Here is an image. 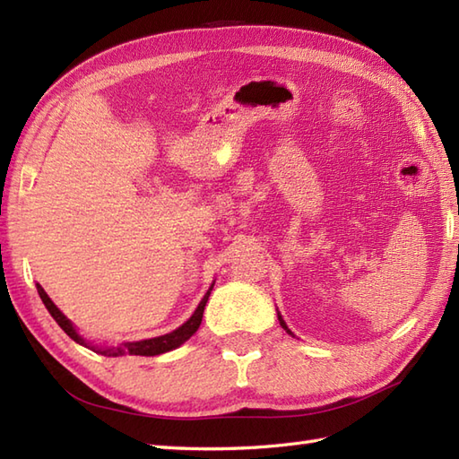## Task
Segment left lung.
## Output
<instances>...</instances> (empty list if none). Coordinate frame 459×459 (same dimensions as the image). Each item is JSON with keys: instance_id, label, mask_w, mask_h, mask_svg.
Listing matches in <instances>:
<instances>
[{"instance_id": "8db88e82", "label": "left lung", "mask_w": 459, "mask_h": 459, "mask_svg": "<svg viewBox=\"0 0 459 459\" xmlns=\"http://www.w3.org/2000/svg\"><path fill=\"white\" fill-rule=\"evenodd\" d=\"M278 319H280V325H281V327H284V329H286V331H288V333H290V335H291V331H290V329H288V325H286V321H284V319H281V316H280V314H278Z\"/></svg>"}]
</instances>
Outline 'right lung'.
I'll return each mask as SVG.
<instances>
[{"label":"right lung","instance_id":"obj_1","mask_svg":"<svg viewBox=\"0 0 459 459\" xmlns=\"http://www.w3.org/2000/svg\"><path fill=\"white\" fill-rule=\"evenodd\" d=\"M212 286H214V281L211 284L207 294H204V298L201 299V304L197 306V309H195V314L187 321H185L181 327L171 331V333H165V335H160V337H152V339H143V341H132V343H122L118 347H99V345L94 347L91 343H86V341L79 333H76V329L71 324V319H66V316L53 304L51 298L47 296V291L39 284H37V291H39V296H41L45 307L48 309V314L53 316V319L56 321L58 325H61V329L65 331V333L71 337L73 341H76V343L89 347V349L96 351V353H100L104 357H122V355L153 357V355L168 353V351H171V349H178L179 345H183L185 341H187L195 333V331L199 329L201 321H203V311H204V306H207V299L211 296Z\"/></svg>","mask_w":459,"mask_h":459}]
</instances>
